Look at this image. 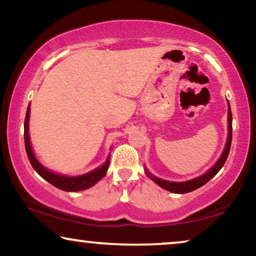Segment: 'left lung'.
<instances>
[{"instance_id": "8db88e82", "label": "left lung", "mask_w": 256, "mask_h": 256, "mask_svg": "<svg viewBox=\"0 0 256 256\" xmlns=\"http://www.w3.org/2000/svg\"><path fill=\"white\" fill-rule=\"evenodd\" d=\"M230 143H232V112H230V108L228 104V138H227L225 150H224L222 157H220L218 162H216V166H213L211 170H208V172H206L205 174H202V176H200V177L194 178V180H191L188 182H183V183H172V182H166V180H160V178L154 177L152 174H150L149 172H146V174H148V176L152 178L155 183H157L160 188H166V190H168V191L174 192V194H188V192L197 190V188L202 186V185L208 183L211 178L214 177L216 174L219 172V170L222 169V166L226 162L227 157H228Z\"/></svg>"}]
</instances>
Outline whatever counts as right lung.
<instances>
[{"label": "right lung", "instance_id": "obj_1", "mask_svg": "<svg viewBox=\"0 0 256 256\" xmlns=\"http://www.w3.org/2000/svg\"><path fill=\"white\" fill-rule=\"evenodd\" d=\"M29 114H30V106L28 107L26 110V120H24V143H26V150L28 158H29L31 166L36 172L40 174V177H43L45 180H48V183L54 185V186L60 188V190L64 191H82L85 190V188H88L99 182L101 178L104 177L106 174L108 166H110V158L108 157L106 163L100 168H98L96 170L92 171V172H88L86 174H82V176L78 177H66V176H59V174H56L51 171L45 169V168L42 166V164L36 160V157L34 155L32 149H31L30 146V140H29V132H28V124H29Z\"/></svg>", "mask_w": 256, "mask_h": 256}]
</instances>
